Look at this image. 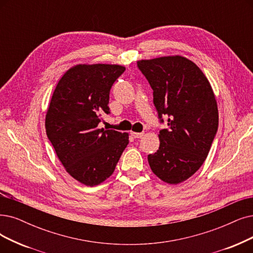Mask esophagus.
Listing matches in <instances>:
<instances>
[{
	"mask_svg": "<svg viewBox=\"0 0 253 253\" xmlns=\"http://www.w3.org/2000/svg\"><path fill=\"white\" fill-rule=\"evenodd\" d=\"M130 135H132L134 138L136 139H139V138H142L143 137V133H136V132H132L130 133Z\"/></svg>",
	"mask_w": 253,
	"mask_h": 253,
	"instance_id": "esophagus-1",
	"label": "esophagus"
}]
</instances>
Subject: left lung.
I'll list each match as a JSON object with an SVG mask.
<instances>
[{
  "mask_svg": "<svg viewBox=\"0 0 253 253\" xmlns=\"http://www.w3.org/2000/svg\"><path fill=\"white\" fill-rule=\"evenodd\" d=\"M138 68L154 90L160 147L148 155L153 172L171 185L183 183L204 164L218 129V107L207 77L191 60L167 56L140 60Z\"/></svg>",
  "mask_w": 253,
  "mask_h": 253,
  "instance_id": "1",
  "label": "left lung"
}]
</instances>
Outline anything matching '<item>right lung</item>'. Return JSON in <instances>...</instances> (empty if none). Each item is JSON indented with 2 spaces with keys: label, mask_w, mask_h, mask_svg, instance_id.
<instances>
[{
  "label": "right lung",
  "mask_w": 253,
  "mask_h": 253,
  "mask_svg": "<svg viewBox=\"0 0 253 253\" xmlns=\"http://www.w3.org/2000/svg\"><path fill=\"white\" fill-rule=\"evenodd\" d=\"M126 67L79 64L59 80L45 115V130L57 157L75 179L86 186L114 172L128 144V134L99 128L109 114V94Z\"/></svg>",
  "instance_id": "add662e5"
}]
</instances>
